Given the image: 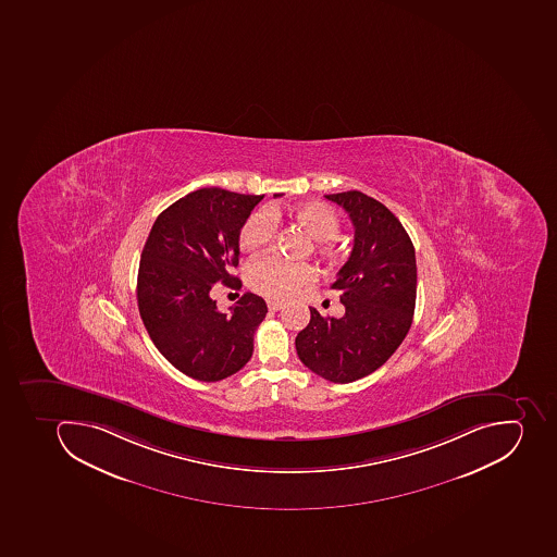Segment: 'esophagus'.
<instances>
[{"instance_id": "esophagus-1", "label": "esophagus", "mask_w": 557, "mask_h": 557, "mask_svg": "<svg viewBox=\"0 0 557 557\" xmlns=\"http://www.w3.org/2000/svg\"><path fill=\"white\" fill-rule=\"evenodd\" d=\"M284 308V305L276 304V301H268V310L270 312H278V310H282Z\"/></svg>"}]
</instances>
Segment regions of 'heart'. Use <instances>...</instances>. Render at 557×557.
<instances>
[{
    "label": "heart",
    "mask_w": 557,
    "mask_h": 557,
    "mask_svg": "<svg viewBox=\"0 0 557 557\" xmlns=\"http://www.w3.org/2000/svg\"><path fill=\"white\" fill-rule=\"evenodd\" d=\"M278 210L261 209L250 213L240 231L242 249L247 252L264 249L272 244L278 227ZM290 218L312 236L317 250L322 256L335 253V240L339 231V219L335 210L324 203H301L290 210ZM315 278V268L308 262L287 261L278 256L256 259L247 268V284L264 298H290L296 290Z\"/></svg>",
    "instance_id": "1"
}]
</instances>
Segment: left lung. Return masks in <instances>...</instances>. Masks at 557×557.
Listing matches in <instances>:
<instances>
[{
  "mask_svg": "<svg viewBox=\"0 0 557 557\" xmlns=\"http://www.w3.org/2000/svg\"><path fill=\"white\" fill-rule=\"evenodd\" d=\"M354 224V247L331 289L339 290L342 317H322L296 336L308 370L335 384L370 375L396 352L412 326L417 296L416 250L398 218L359 190L326 195Z\"/></svg>",
  "mask_w": 557,
  "mask_h": 557,
  "instance_id": "8db88e82",
  "label": "left lung"
}]
</instances>
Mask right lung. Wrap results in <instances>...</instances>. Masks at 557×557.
I'll list each match as a JSON object with an SVG mask.
<instances>
[{"label":"right lung","mask_w":557,"mask_h":557,"mask_svg":"<svg viewBox=\"0 0 557 557\" xmlns=\"http://www.w3.org/2000/svg\"><path fill=\"white\" fill-rule=\"evenodd\" d=\"M262 198L193 190L159 213L145 242L136 284L141 321L159 352L190 379L218 382L252 358L264 299L245 293L222 313L212 295L219 284L240 289L231 270L238 267L242 227Z\"/></svg>","instance_id":"add662e5"}]
</instances>
